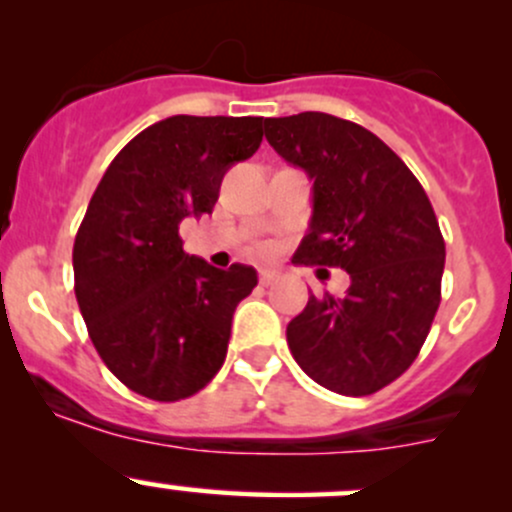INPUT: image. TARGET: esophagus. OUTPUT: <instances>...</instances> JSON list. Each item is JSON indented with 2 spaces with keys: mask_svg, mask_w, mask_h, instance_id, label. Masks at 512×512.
Here are the masks:
<instances>
[{
  "mask_svg": "<svg viewBox=\"0 0 512 512\" xmlns=\"http://www.w3.org/2000/svg\"><path fill=\"white\" fill-rule=\"evenodd\" d=\"M277 277H280V275H277L275 270H260V285H262V287L272 285V282H275Z\"/></svg>",
  "mask_w": 512,
  "mask_h": 512,
  "instance_id": "34e87169",
  "label": "esophagus"
}]
</instances>
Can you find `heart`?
<instances>
[{"label":"heart","mask_w":512,"mask_h":512,"mask_svg":"<svg viewBox=\"0 0 512 512\" xmlns=\"http://www.w3.org/2000/svg\"><path fill=\"white\" fill-rule=\"evenodd\" d=\"M262 252H270V247H267V245H265V247H262Z\"/></svg>","instance_id":"b5f03b06"}]
</instances>
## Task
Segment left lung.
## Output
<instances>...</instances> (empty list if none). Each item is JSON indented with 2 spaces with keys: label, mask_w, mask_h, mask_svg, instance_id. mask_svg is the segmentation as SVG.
<instances>
[{
  "label": "left lung",
  "mask_w": 512,
  "mask_h": 512,
  "mask_svg": "<svg viewBox=\"0 0 512 512\" xmlns=\"http://www.w3.org/2000/svg\"><path fill=\"white\" fill-rule=\"evenodd\" d=\"M265 136L314 180L299 265L342 267L344 297H309L287 344L309 379L342 396H369L421 352L441 304L446 242L426 190L364 126L319 111L265 118Z\"/></svg>",
  "instance_id": "1"
}]
</instances>
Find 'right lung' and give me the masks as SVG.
Listing matches in <instances>:
<instances>
[{"mask_svg": "<svg viewBox=\"0 0 512 512\" xmlns=\"http://www.w3.org/2000/svg\"><path fill=\"white\" fill-rule=\"evenodd\" d=\"M260 116H170L111 160L74 242V292L103 364L153 401L198 394L223 366L235 307L257 285L183 250L223 175L262 143Z\"/></svg>", "mask_w": 512, "mask_h": 512, "instance_id": "obj_1", "label": "right lung"}]
</instances>
